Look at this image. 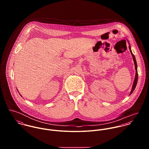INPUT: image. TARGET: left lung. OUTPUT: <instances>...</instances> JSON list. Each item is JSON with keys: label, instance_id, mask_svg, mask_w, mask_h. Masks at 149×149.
Instances as JSON below:
<instances>
[{"label": "left lung", "instance_id": "8db88e82", "mask_svg": "<svg viewBox=\"0 0 149 149\" xmlns=\"http://www.w3.org/2000/svg\"><path fill=\"white\" fill-rule=\"evenodd\" d=\"M129 49L130 50V52H131V54L132 56V58H133V60H134V65H135V71H136V73H135V79H134V83H133V85L132 86V89L131 91V92L130 93V95H131L133 91H134L136 84H137V81H138V70H137V64H136V60H135V57L134 56V55L132 54V51L131 50V46L129 43Z\"/></svg>", "mask_w": 149, "mask_h": 149}]
</instances>
